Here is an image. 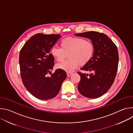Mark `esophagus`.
<instances>
[{
  "instance_id": "34e87169",
  "label": "esophagus",
  "mask_w": 133,
  "mask_h": 133,
  "mask_svg": "<svg viewBox=\"0 0 133 133\" xmlns=\"http://www.w3.org/2000/svg\"><path fill=\"white\" fill-rule=\"evenodd\" d=\"M72 74V72H67V75L68 77L70 76H71Z\"/></svg>"
}]
</instances>
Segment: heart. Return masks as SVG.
<instances>
[{"label": "heart", "mask_w": 133, "mask_h": 133, "mask_svg": "<svg viewBox=\"0 0 133 133\" xmlns=\"http://www.w3.org/2000/svg\"><path fill=\"white\" fill-rule=\"evenodd\" d=\"M61 47L53 46L50 52L58 62H63L68 55V59L57 65V68L67 72H71L79 65L87 64L94 54V44L83 37H68L62 39Z\"/></svg>", "instance_id": "1"}]
</instances>
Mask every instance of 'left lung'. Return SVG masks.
Segmentation results:
<instances>
[{"label":"left lung","mask_w":133,"mask_h":133,"mask_svg":"<svg viewBox=\"0 0 133 133\" xmlns=\"http://www.w3.org/2000/svg\"><path fill=\"white\" fill-rule=\"evenodd\" d=\"M75 35L88 38L95 48L91 60L81 69L92 72H77L81 76L78 91L87 98L99 97L108 90L114 82L119 61L117 47L106 35L102 32L91 31Z\"/></svg>","instance_id":"1"}]
</instances>
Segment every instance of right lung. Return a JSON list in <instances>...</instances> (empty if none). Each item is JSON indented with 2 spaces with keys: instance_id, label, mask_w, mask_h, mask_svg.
I'll use <instances>...</instances> for the list:
<instances>
[{
  "instance_id": "obj_1",
  "label": "right lung",
  "mask_w": 133,
  "mask_h": 133,
  "mask_svg": "<svg viewBox=\"0 0 133 133\" xmlns=\"http://www.w3.org/2000/svg\"><path fill=\"white\" fill-rule=\"evenodd\" d=\"M61 37L58 34H37L31 36L21 50L19 65L24 85L38 99L48 100L59 92L67 75L57 69L51 74L54 57L49 51ZM48 74H51L50 77Z\"/></svg>"
}]
</instances>
